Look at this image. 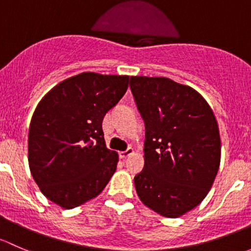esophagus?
I'll return each mask as SVG.
<instances>
[{
	"label": "esophagus",
	"mask_w": 251,
	"mask_h": 251,
	"mask_svg": "<svg viewBox=\"0 0 251 251\" xmlns=\"http://www.w3.org/2000/svg\"><path fill=\"white\" fill-rule=\"evenodd\" d=\"M131 153H134V150L131 149V147H128V149H126V151L120 152V157H121V158H126V157L130 156Z\"/></svg>",
	"instance_id": "esophagus-1"
}]
</instances>
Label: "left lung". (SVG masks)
I'll return each instance as SVG.
<instances>
[{
    "mask_svg": "<svg viewBox=\"0 0 251 251\" xmlns=\"http://www.w3.org/2000/svg\"><path fill=\"white\" fill-rule=\"evenodd\" d=\"M145 123V165L134 177L145 205L179 218L208 195L220 165L213 110L193 88L165 77H130Z\"/></svg>",
    "mask_w": 251,
    "mask_h": 251,
    "instance_id": "1",
    "label": "left lung"
}]
</instances>
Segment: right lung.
Returning <instances> with one entry per match:
<instances>
[{"mask_svg": "<svg viewBox=\"0 0 251 251\" xmlns=\"http://www.w3.org/2000/svg\"><path fill=\"white\" fill-rule=\"evenodd\" d=\"M128 82V76L83 72L60 82L36 107L29 129L31 174L61 208L97 197L115 173L118 154L105 145L102 120Z\"/></svg>", "mask_w": 251, "mask_h": 251, "instance_id": "add662e5", "label": "right lung"}]
</instances>
